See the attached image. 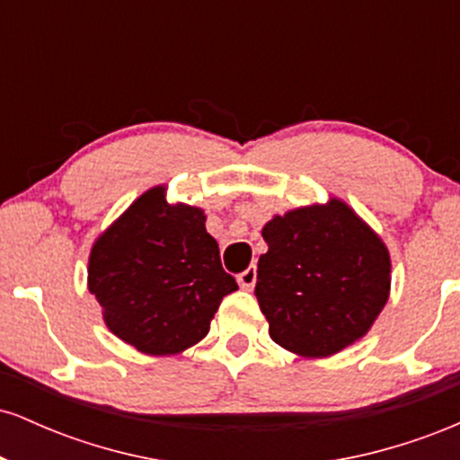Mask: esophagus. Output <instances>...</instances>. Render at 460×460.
I'll return each mask as SVG.
<instances>
[{
	"label": "esophagus",
	"mask_w": 460,
	"mask_h": 460,
	"mask_svg": "<svg viewBox=\"0 0 460 460\" xmlns=\"http://www.w3.org/2000/svg\"><path fill=\"white\" fill-rule=\"evenodd\" d=\"M237 283H240L242 289H252L257 283V268L255 266H248L244 272L237 274Z\"/></svg>",
	"instance_id": "1"
}]
</instances>
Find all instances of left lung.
<instances>
[{"mask_svg":"<svg viewBox=\"0 0 460 460\" xmlns=\"http://www.w3.org/2000/svg\"><path fill=\"white\" fill-rule=\"evenodd\" d=\"M261 235L255 296L272 341L315 358L361 340L392 285L381 237L340 199L274 216Z\"/></svg>","mask_w":460,"mask_h":460,"instance_id":"left-lung-1","label":"left lung"}]
</instances>
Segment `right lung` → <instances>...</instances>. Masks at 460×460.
Segmentation results:
<instances>
[{
    "label": "right lung",
    "instance_id": "1",
    "mask_svg": "<svg viewBox=\"0 0 460 460\" xmlns=\"http://www.w3.org/2000/svg\"><path fill=\"white\" fill-rule=\"evenodd\" d=\"M146 190L93 244L88 289L108 329L145 355H177L203 340L237 283L223 270L203 209Z\"/></svg>",
    "mask_w": 460,
    "mask_h": 460
}]
</instances>
